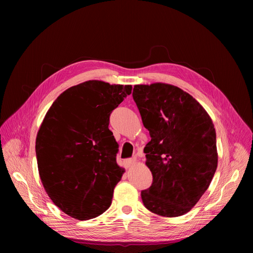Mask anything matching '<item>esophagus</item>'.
Returning a JSON list of instances; mask_svg holds the SVG:
<instances>
[{
	"instance_id": "obj_1",
	"label": "esophagus",
	"mask_w": 253,
	"mask_h": 253,
	"mask_svg": "<svg viewBox=\"0 0 253 253\" xmlns=\"http://www.w3.org/2000/svg\"><path fill=\"white\" fill-rule=\"evenodd\" d=\"M136 163H137V160H136V158H131V159H128V160H126V162H125V165H126L127 167H132V166H134Z\"/></svg>"
}]
</instances>
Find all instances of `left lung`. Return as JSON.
Returning a JSON list of instances; mask_svg holds the SVG:
<instances>
[{"instance_id": "obj_1", "label": "left lung", "mask_w": 253, "mask_h": 253, "mask_svg": "<svg viewBox=\"0 0 253 253\" xmlns=\"http://www.w3.org/2000/svg\"><path fill=\"white\" fill-rule=\"evenodd\" d=\"M133 99L151 140L144 148L152 185L141 192L151 212L177 217L189 212L217 168L216 132L190 94L165 83L135 85Z\"/></svg>"}]
</instances>
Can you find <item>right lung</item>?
Instances as JSON below:
<instances>
[{
	"instance_id": "right-lung-1",
	"label": "right lung",
	"mask_w": 253,
	"mask_h": 253,
	"mask_svg": "<svg viewBox=\"0 0 253 253\" xmlns=\"http://www.w3.org/2000/svg\"><path fill=\"white\" fill-rule=\"evenodd\" d=\"M131 91V85L86 81L64 91L45 115L36 138L40 178L71 217L92 219L111 205L125 169L116 162L118 144L108 125Z\"/></svg>"
}]
</instances>
